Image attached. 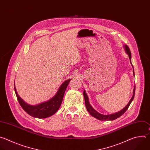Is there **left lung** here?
<instances>
[{
  "label": "left lung",
  "instance_id": "8db88e82",
  "mask_svg": "<svg viewBox=\"0 0 150 150\" xmlns=\"http://www.w3.org/2000/svg\"><path fill=\"white\" fill-rule=\"evenodd\" d=\"M124 48H125V50L126 53L129 56V60H130V62L131 63V52L130 51V50H129V47H128V45H124ZM131 64H132V63H131ZM132 68H133V74H134V67H133L132 64ZM135 92V86H134V88L132 97L131 99V100H129V103L127 104V105L123 109H122L120 111H119V112H116V113H112V114H110V115H106L99 113V112H98L96 110H95L92 107V106L91 105V104H90V103H89L88 98V96H87V95L86 93L85 90H84L83 96H84V98L85 105H86L87 110L90 113V114H91L92 116H93V117H96V119H99V120H101V121H110V120L113 121V120H115V119L118 118L119 117H120L121 115H122L127 111V110L128 109L130 104L131 103V102H132V100L134 98Z\"/></svg>",
  "mask_w": 150,
  "mask_h": 150
}]
</instances>
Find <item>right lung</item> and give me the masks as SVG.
Listing matches in <instances>:
<instances>
[{"mask_svg": "<svg viewBox=\"0 0 150 150\" xmlns=\"http://www.w3.org/2000/svg\"><path fill=\"white\" fill-rule=\"evenodd\" d=\"M70 80L71 79H69L63 83L53 98L47 102L37 105H31L25 102L18 95L15 84L14 89L18 101L27 113L37 118H46L55 113L59 109L62 105L66 89Z\"/></svg>", "mask_w": 150, "mask_h": 150, "instance_id": "right-lung-1", "label": "right lung"}]
</instances>
